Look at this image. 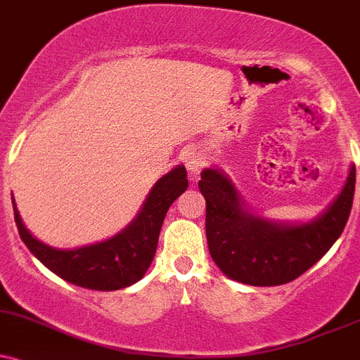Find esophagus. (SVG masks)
Masks as SVG:
<instances>
[{
    "instance_id": "1",
    "label": "esophagus",
    "mask_w": 360,
    "mask_h": 360,
    "mask_svg": "<svg viewBox=\"0 0 360 360\" xmlns=\"http://www.w3.org/2000/svg\"><path fill=\"white\" fill-rule=\"evenodd\" d=\"M204 163L205 156L198 150H192L185 155V167H187V170L192 173V175H197V173L202 170V167H204Z\"/></svg>"
}]
</instances>
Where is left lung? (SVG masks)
Masks as SVG:
<instances>
[{
    "mask_svg": "<svg viewBox=\"0 0 360 360\" xmlns=\"http://www.w3.org/2000/svg\"><path fill=\"white\" fill-rule=\"evenodd\" d=\"M200 176L210 256L227 278L251 286L285 285L310 269L340 238L356 190L350 165L340 193L316 217L281 222L252 212L219 168H204Z\"/></svg>",
    "mask_w": 360,
    "mask_h": 360,
    "instance_id": "8db88e82",
    "label": "left lung"
}]
</instances>
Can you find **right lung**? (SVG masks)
I'll list each match as a JSON object with an SVG mask.
<instances>
[{
  "mask_svg": "<svg viewBox=\"0 0 360 360\" xmlns=\"http://www.w3.org/2000/svg\"><path fill=\"white\" fill-rule=\"evenodd\" d=\"M187 187V170L176 165L156 180L136 217L124 229L109 239L74 249H58L37 239L21 221L13 195L11 202L20 238L41 264L80 288L114 291L145 276L155 257L165 215Z\"/></svg>",
  "mask_w": 360,
  "mask_h": 360,
  "instance_id": "right-lung-1",
  "label": "right lung"
}]
</instances>
